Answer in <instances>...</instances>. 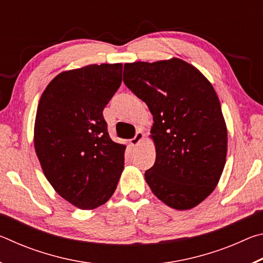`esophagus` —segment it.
Instances as JSON below:
<instances>
[{"label":"esophagus","mask_w":263,"mask_h":263,"mask_svg":"<svg viewBox=\"0 0 263 263\" xmlns=\"http://www.w3.org/2000/svg\"><path fill=\"white\" fill-rule=\"evenodd\" d=\"M144 139H145V135H144V133H142L141 131H138V132L136 133L135 138H132V139H131V145H132V146H138Z\"/></svg>","instance_id":"esophagus-1"}]
</instances>
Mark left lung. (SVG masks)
Instances as JSON below:
<instances>
[{"mask_svg": "<svg viewBox=\"0 0 263 263\" xmlns=\"http://www.w3.org/2000/svg\"><path fill=\"white\" fill-rule=\"evenodd\" d=\"M126 87L153 115L157 158L145 180L160 201L176 210L203 202L219 182L228 128L212 84L179 58L124 65Z\"/></svg>", "mask_w": 263, "mask_h": 263, "instance_id": "obj_1", "label": "left lung"}]
</instances>
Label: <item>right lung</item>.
<instances>
[{
	"mask_svg": "<svg viewBox=\"0 0 263 263\" xmlns=\"http://www.w3.org/2000/svg\"><path fill=\"white\" fill-rule=\"evenodd\" d=\"M122 64L58 74L39 100L34 149L47 181L82 210L103 205L124 169L126 146L111 140L103 110L122 83Z\"/></svg>",
	"mask_w": 263,
	"mask_h": 263,
	"instance_id": "1",
	"label": "right lung"
}]
</instances>
